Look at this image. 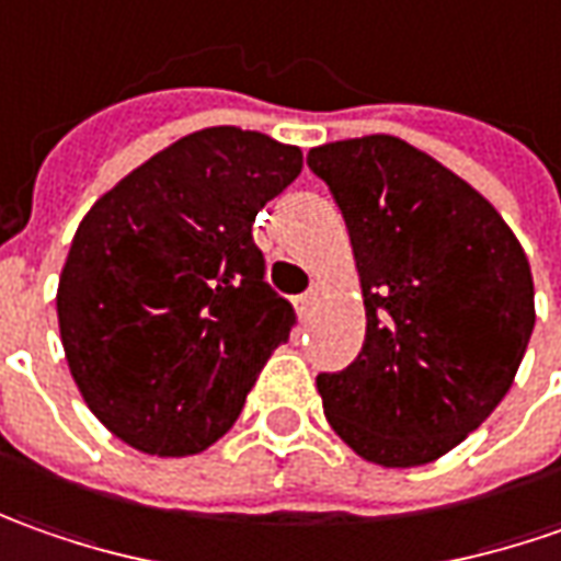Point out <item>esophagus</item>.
<instances>
[{
	"label": "esophagus",
	"instance_id": "obj_1",
	"mask_svg": "<svg viewBox=\"0 0 561 561\" xmlns=\"http://www.w3.org/2000/svg\"><path fill=\"white\" fill-rule=\"evenodd\" d=\"M319 298H322V288H310L307 295H300V298L295 300V307H298L300 317H310V313H313V307L319 304Z\"/></svg>",
	"mask_w": 561,
	"mask_h": 561
}]
</instances>
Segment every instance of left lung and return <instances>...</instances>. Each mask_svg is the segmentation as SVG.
Listing matches in <instances>:
<instances>
[{"mask_svg":"<svg viewBox=\"0 0 561 561\" xmlns=\"http://www.w3.org/2000/svg\"><path fill=\"white\" fill-rule=\"evenodd\" d=\"M347 222L366 341L317 376L335 435L385 469L450 454L512 388L534 332V279L481 192L397 136L310 148Z\"/></svg>","mask_w":561,"mask_h":561,"instance_id":"left-lung-1","label":"left lung"}]
</instances>
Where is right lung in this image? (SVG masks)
I'll return each instance as SVG.
<instances>
[{
  "mask_svg": "<svg viewBox=\"0 0 561 561\" xmlns=\"http://www.w3.org/2000/svg\"><path fill=\"white\" fill-rule=\"evenodd\" d=\"M300 167L298 146L207 126L89 207L55 304L70 376L111 435L188 456L236 425L295 325L263 282L251 226Z\"/></svg>",
  "mask_w": 561,
  "mask_h": 561,
  "instance_id": "add662e5",
  "label": "right lung"
}]
</instances>
